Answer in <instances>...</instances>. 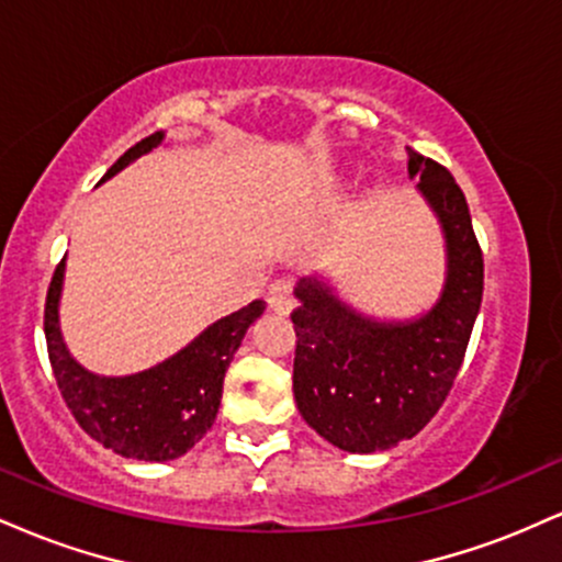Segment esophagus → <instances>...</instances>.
<instances>
[{
    "instance_id": "1",
    "label": "esophagus",
    "mask_w": 562,
    "mask_h": 562,
    "mask_svg": "<svg viewBox=\"0 0 562 562\" xmlns=\"http://www.w3.org/2000/svg\"><path fill=\"white\" fill-rule=\"evenodd\" d=\"M269 308L277 314H290L293 312V299L288 295V290L282 285H274L269 290Z\"/></svg>"
}]
</instances>
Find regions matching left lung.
<instances>
[{"label":"left lung","instance_id":"8db88e82","mask_svg":"<svg viewBox=\"0 0 562 562\" xmlns=\"http://www.w3.org/2000/svg\"><path fill=\"white\" fill-rule=\"evenodd\" d=\"M412 179L447 240V282L436 306L378 322L346 306L319 277L295 288L293 393L303 420L344 451L370 454L417 436L447 402L483 295V254L468 200L449 169L409 150Z\"/></svg>","mask_w":562,"mask_h":562}]
</instances>
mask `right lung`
<instances>
[{
    "label": "right lung",
    "instance_id": "right-lung-1",
    "mask_svg": "<svg viewBox=\"0 0 562 562\" xmlns=\"http://www.w3.org/2000/svg\"><path fill=\"white\" fill-rule=\"evenodd\" d=\"M164 142V132L150 134L108 169L111 179L132 160H137ZM66 256L55 267L44 303V335L57 389L70 415L94 441L115 454L145 462L177 460L211 430L216 420L227 367L240 348L245 333L261 317L267 303L261 299L240 312L214 322L203 333L150 370L126 378H100L70 357L63 344L57 303H60Z\"/></svg>",
    "mask_w": 562,
    "mask_h": 562
}]
</instances>
